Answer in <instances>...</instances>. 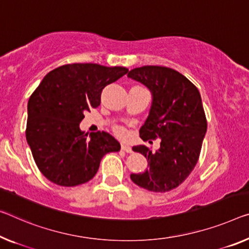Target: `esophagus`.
I'll return each instance as SVG.
<instances>
[{
    "label": "esophagus",
    "mask_w": 249,
    "mask_h": 249,
    "mask_svg": "<svg viewBox=\"0 0 249 249\" xmlns=\"http://www.w3.org/2000/svg\"><path fill=\"white\" fill-rule=\"evenodd\" d=\"M121 149H122V150H124V151L127 152V154H131V152H132L131 147L128 146V144H125V143H122V144H121Z\"/></svg>",
    "instance_id": "34e87169"
}]
</instances>
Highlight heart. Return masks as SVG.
Segmentation results:
<instances>
[{
    "instance_id": "heart-1",
    "label": "heart",
    "mask_w": 249,
    "mask_h": 249,
    "mask_svg": "<svg viewBox=\"0 0 249 249\" xmlns=\"http://www.w3.org/2000/svg\"><path fill=\"white\" fill-rule=\"evenodd\" d=\"M116 132L118 133V135H120V136H122V135H124V128H117L116 129Z\"/></svg>"
}]
</instances>
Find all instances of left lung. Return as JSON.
<instances>
[{
    "instance_id": "obj_1",
    "label": "left lung",
    "mask_w": 249,
    "mask_h": 249,
    "mask_svg": "<svg viewBox=\"0 0 249 249\" xmlns=\"http://www.w3.org/2000/svg\"><path fill=\"white\" fill-rule=\"evenodd\" d=\"M128 76L152 94L149 116L139 131L141 139H161L156 152L143 144L132 148L146 157L148 169L130 178L141 188L166 193L185 181L199 158L207 131L200 93L185 75L167 67L136 68Z\"/></svg>"
}]
</instances>
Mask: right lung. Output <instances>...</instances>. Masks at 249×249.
Instances as JSON below:
<instances>
[{
	"label": "right lung",
	"instance_id": "obj_1",
	"mask_svg": "<svg viewBox=\"0 0 249 249\" xmlns=\"http://www.w3.org/2000/svg\"><path fill=\"white\" fill-rule=\"evenodd\" d=\"M129 70L95 63L59 67L44 76L28 102L26 141L37 168L50 181L73 187L94 177L102 157L120 150L105 131L82 132L85 113L97 108L101 92Z\"/></svg>",
	"mask_w": 249,
	"mask_h": 249
}]
</instances>
